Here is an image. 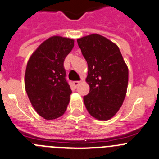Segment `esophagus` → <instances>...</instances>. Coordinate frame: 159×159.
I'll list each match as a JSON object with an SVG mask.
<instances>
[{
  "instance_id": "obj_1",
  "label": "esophagus",
  "mask_w": 159,
  "mask_h": 159,
  "mask_svg": "<svg viewBox=\"0 0 159 159\" xmlns=\"http://www.w3.org/2000/svg\"><path fill=\"white\" fill-rule=\"evenodd\" d=\"M80 84V81H73V84H74V86L76 88V87H78V84Z\"/></svg>"
}]
</instances>
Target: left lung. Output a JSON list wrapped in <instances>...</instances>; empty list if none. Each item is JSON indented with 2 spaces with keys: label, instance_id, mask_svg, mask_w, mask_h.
Wrapping results in <instances>:
<instances>
[{
  "label": "left lung",
  "instance_id": "8db88e82",
  "mask_svg": "<svg viewBox=\"0 0 159 159\" xmlns=\"http://www.w3.org/2000/svg\"><path fill=\"white\" fill-rule=\"evenodd\" d=\"M88 63L89 84L84 103L89 113L101 121L111 119L122 105L126 95L129 70L118 46L100 34L77 40Z\"/></svg>",
  "mask_w": 159,
  "mask_h": 159
}]
</instances>
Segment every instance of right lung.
Instances as JSON below:
<instances>
[{
  "label": "right lung",
  "mask_w": 159,
  "mask_h": 159,
  "mask_svg": "<svg viewBox=\"0 0 159 159\" xmlns=\"http://www.w3.org/2000/svg\"><path fill=\"white\" fill-rule=\"evenodd\" d=\"M74 44L73 39L51 37L31 55L26 65V93L33 107L44 119L59 118L67 107L72 91L63 63Z\"/></svg>",
  "instance_id": "right-lung-1"
}]
</instances>
